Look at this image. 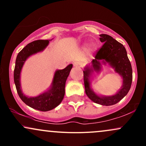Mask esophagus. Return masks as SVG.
Listing matches in <instances>:
<instances>
[{"label": "esophagus", "instance_id": "1", "mask_svg": "<svg viewBox=\"0 0 146 146\" xmlns=\"http://www.w3.org/2000/svg\"><path fill=\"white\" fill-rule=\"evenodd\" d=\"M73 66H76V67H80V66H82V64L79 62H75L73 63Z\"/></svg>", "mask_w": 146, "mask_h": 146}]
</instances>
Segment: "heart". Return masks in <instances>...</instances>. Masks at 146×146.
<instances>
[{
	"instance_id": "1",
	"label": "heart",
	"mask_w": 146,
	"mask_h": 146,
	"mask_svg": "<svg viewBox=\"0 0 146 146\" xmlns=\"http://www.w3.org/2000/svg\"><path fill=\"white\" fill-rule=\"evenodd\" d=\"M92 46V47H93V45H92V46Z\"/></svg>"
}]
</instances>
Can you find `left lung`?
Segmentation results:
<instances>
[{
	"label": "left lung",
	"instance_id": "1",
	"mask_svg": "<svg viewBox=\"0 0 146 146\" xmlns=\"http://www.w3.org/2000/svg\"><path fill=\"white\" fill-rule=\"evenodd\" d=\"M103 46L95 55L90 66H86L84 72L85 92L90 100L102 106H111L118 103L128 94L132 84V69L123 45L107 34L100 35ZM108 63L122 78V86L116 94L104 96L96 94L91 88V78L94 71L101 70V64Z\"/></svg>",
	"mask_w": 146,
	"mask_h": 146
}]
</instances>
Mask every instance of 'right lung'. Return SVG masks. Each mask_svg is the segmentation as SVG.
<instances>
[{"instance_id": "right-lung-1", "label": "right lung", "mask_w": 146, "mask_h": 146, "mask_svg": "<svg viewBox=\"0 0 146 146\" xmlns=\"http://www.w3.org/2000/svg\"><path fill=\"white\" fill-rule=\"evenodd\" d=\"M51 40H39L30 42L18 53L14 72V83L22 101L31 108L40 111L51 110L61 103L65 93V84L73 64H68L62 70H56L48 90L36 97H28L23 94L21 85V73L23 65L29 57L44 51Z\"/></svg>"}]
</instances>
